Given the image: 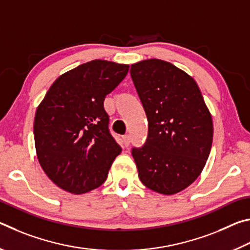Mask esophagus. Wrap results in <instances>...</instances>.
I'll use <instances>...</instances> for the list:
<instances>
[{"instance_id":"1","label":"esophagus","mask_w":250,"mask_h":250,"mask_svg":"<svg viewBox=\"0 0 250 250\" xmlns=\"http://www.w3.org/2000/svg\"><path fill=\"white\" fill-rule=\"evenodd\" d=\"M122 143H124L125 146H130V135L129 134H125L124 137H122Z\"/></svg>"}]
</instances>
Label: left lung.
<instances>
[{
	"label": "left lung",
	"mask_w": 250,
	"mask_h": 250,
	"mask_svg": "<svg viewBox=\"0 0 250 250\" xmlns=\"http://www.w3.org/2000/svg\"><path fill=\"white\" fill-rule=\"evenodd\" d=\"M130 74L149 122L146 143L131 151L139 177L158 193H179L208 159L210 113L195 80L171 62L146 59L131 65Z\"/></svg>",
	"instance_id": "obj_1"
}]
</instances>
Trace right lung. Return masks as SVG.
Masks as SVG:
<instances>
[{"label":"right lung","instance_id":"1","mask_svg":"<svg viewBox=\"0 0 250 250\" xmlns=\"http://www.w3.org/2000/svg\"><path fill=\"white\" fill-rule=\"evenodd\" d=\"M129 66L95 61L59 76L36 110L37 159L55 184L73 194L98 188L121 153L104 108Z\"/></svg>","mask_w":250,"mask_h":250}]
</instances>
